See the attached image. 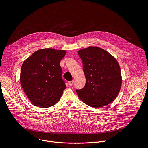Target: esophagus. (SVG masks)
Listing matches in <instances>:
<instances>
[{
  "label": "esophagus",
  "instance_id": "esophagus-1",
  "mask_svg": "<svg viewBox=\"0 0 148 148\" xmlns=\"http://www.w3.org/2000/svg\"><path fill=\"white\" fill-rule=\"evenodd\" d=\"M74 82V80H72V81H69V84L70 86H72L73 85Z\"/></svg>",
  "mask_w": 148,
  "mask_h": 148
}]
</instances>
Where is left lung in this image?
<instances>
[{"label": "left lung", "mask_w": 148, "mask_h": 148, "mask_svg": "<svg viewBox=\"0 0 148 148\" xmlns=\"http://www.w3.org/2000/svg\"><path fill=\"white\" fill-rule=\"evenodd\" d=\"M86 78L84 87L76 90L80 99L89 106L99 108L116 98L122 84L121 69L116 60L97 47L79 50Z\"/></svg>", "instance_id": "8db88e82"}]
</instances>
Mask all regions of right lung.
<instances>
[{
  "instance_id": "obj_1",
  "label": "right lung",
  "mask_w": 148,
  "mask_h": 148,
  "mask_svg": "<svg viewBox=\"0 0 148 148\" xmlns=\"http://www.w3.org/2000/svg\"><path fill=\"white\" fill-rule=\"evenodd\" d=\"M65 50L45 49L35 51L23 63L20 81L32 103L40 108H48L57 103L66 82L62 78L61 60Z\"/></svg>"
}]
</instances>
